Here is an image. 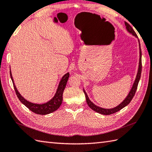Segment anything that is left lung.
<instances>
[{
  "label": "left lung",
  "mask_w": 152,
  "mask_h": 152,
  "mask_svg": "<svg viewBox=\"0 0 152 152\" xmlns=\"http://www.w3.org/2000/svg\"><path fill=\"white\" fill-rule=\"evenodd\" d=\"M125 26H126V28L127 29V31H129L130 34H132L134 36H135L136 37L138 38L137 35L135 33L134 30L132 29V28L130 26L129 23L127 22H125ZM138 43H139V49H140V58H139V66H138V72L137 74H136V78L134 80V82L132 85V87L130 90V92L129 93V95L126 96V97L124 99V100H123V102H121L119 105H117V107H115L114 108L112 109H104V108H102L100 107H98L97 105H95L94 103H92L90 99H89V97L88 96L87 94L85 91L84 89V94L86 96V102H87V104L88 105V106L90 107L94 110V111H96L97 113H99L100 114L102 115H111L117 112L118 111H120L121 109H122L123 108H124V107H126V105H129L130 103V102H131V100L132 99L133 97L134 96L136 91L137 90V87L138 85V82L140 81V76H141V72H142V51H141V48H140V41L138 40Z\"/></svg>",
  "instance_id": "obj_1"
}]
</instances>
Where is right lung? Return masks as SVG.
<instances>
[{
	"mask_svg": "<svg viewBox=\"0 0 152 152\" xmlns=\"http://www.w3.org/2000/svg\"><path fill=\"white\" fill-rule=\"evenodd\" d=\"M10 74L12 81L13 82L14 88L15 91H16L17 97H18L19 100L23 104V105L27 107L30 111L34 112V113L42 115H47L56 111V110L60 107V106L62 102V94H63L64 88L66 87L67 81L68 80V78H69L70 74L68 72L66 74H64V75L62 76L60 82H59L57 90H56L54 97H53L51 99L49 100V102L43 104H37L29 102L28 101H27L24 97H23L22 96V95L19 93L18 91L16 86H15L12 76L11 71H10Z\"/></svg>",
	"mask_w": 152,
	"mask_h": 152,
	"instance_id": "obj_1",
	"label": "right lung"
}]
</instances>
